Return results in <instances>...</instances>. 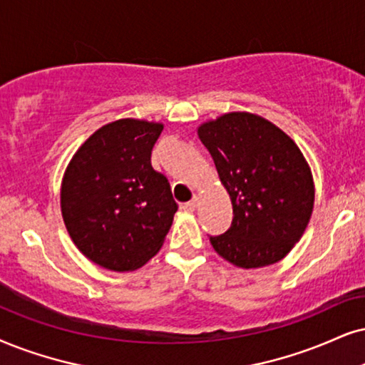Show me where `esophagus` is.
I'll use <instances>...</instances> for the list:
<instances>
[{"instance_id":"1","label":"esophagus","mask_w":365,"mask_h":365,"mask_svg":"<svg viewBox=\"0 0 365 365\" xmlns=\"http://www.w3.org/2000/svg\"><path fill=\"white\" fill-rule=\"evenodd\" d=\"M195 209H197V198H193V200L187 202V204H183V210H187V212H193Z\"/></svg>"}]
</instances>
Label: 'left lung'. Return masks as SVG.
<instances>
[{"mask_svg":"<svg viewBox=\"0 0 365 365\" xmlns=\"http://www.w3.org/2000/svg\"><path fill=\"white\" fill-rule=\"evenodd\" d=\"M197 135L232 202V224L210 237L212 247L242 269L283 259L302 239L315 204L302 150L283 129L246 110L202 123Z\"/></svg>","mask_w":365,"mask_h":365,"instance_id":"1","label":"left lung"}]
</instances>
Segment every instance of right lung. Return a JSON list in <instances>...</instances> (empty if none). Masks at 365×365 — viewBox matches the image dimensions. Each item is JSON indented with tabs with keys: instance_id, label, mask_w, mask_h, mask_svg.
Listing matches in <instances>:
<instances>
[{
	"instance_id": "obj_1",
	"label": "right lung",
	"mask_w": 365,
	"mask_h": 365,
	"mask_svg": "<svg viewBox=\"0 0 365 365\" xmlns=\"http://www.w3.org/2000/svg\"><path fill=\"white\" fill-rule=\"evenodd\" d=\"M163 124L124 118L104 124L68 161L60 210L87 259L126 273L163 246L178 205L165 175L151 167Z\"/></svg>"
}]
</instances>
